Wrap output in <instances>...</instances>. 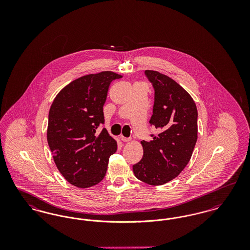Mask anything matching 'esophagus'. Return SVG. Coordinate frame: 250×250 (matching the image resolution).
Instances as JSON below:
<instances>
[{
  "mask_svg": "<svg viewBox=\"0 0 250 250\" xmlns=\"http://www.w3.org/2000/svg\"><path fill=\"white\" fill-rule=\"evenodd\" d=\"M120 139H121V141L124 142V143H129L131 141L130 138H125V137H124V136H121Z\"/></svg>",
  "mask_w": 250,
  "mask_h": 250,
  "instance_id": "esophagus-1",
  "label": "esophagus"
}]
</instances>
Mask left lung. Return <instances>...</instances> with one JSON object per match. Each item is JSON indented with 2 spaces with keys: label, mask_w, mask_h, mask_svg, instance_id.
Here are the masks:
<instances>
[{
  "label": "left lung",
  "mask_w": 250,
  "mask_h": 250,
  "mask_svg": "<svg viewBox=\"0 0 250 250\" xmlns=\"http://www.w3.org/2000/svg\"><path fill=\"white\" fill-rule=\"evenodd\" d=\"M155 88L150 124L159 131L150 142H141L143 157L133 165L139 180L161 186L177 177L190 160L198 139V110L191 95L164 74L145 70Z\"/></svg>",
  "instance_id": "left-lung-1"
}]
</instances>
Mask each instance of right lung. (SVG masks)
Masks as SVG:
<instances>
[{
    "label": "right lung",
    "mask_w": 250,
    "mask_h": 250,
    "mask_svg": "<svg viewBox=\"0 0 250 250\" xmlns=\"http://www.w3.org/2000/svg\"><path fill=\"white\" fill-rule=\"evenodd\" d=\"M122 76L111 71L89 74L63 87L48 112L47 140L54 163L73 186L88 188L106 175L109 156L117 150L116 141L106 128L103 106L109 84Z\"/></svg>",
    "instance_id": "obj_1"
}]
</instances>
